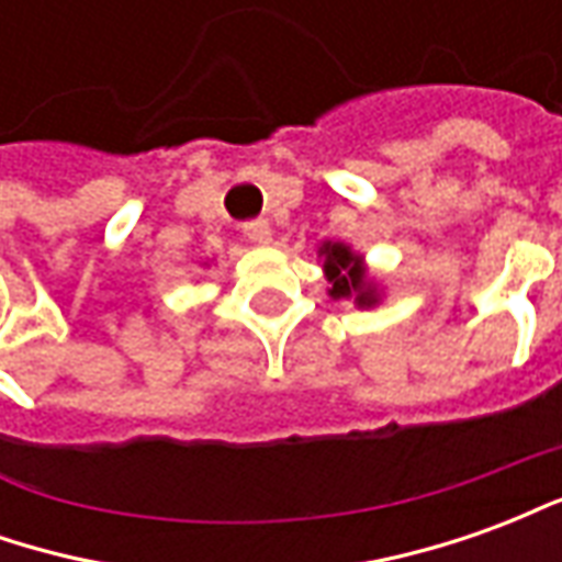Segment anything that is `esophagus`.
Listing matches in <instances>:
<instances>
[{
  "instance_id": "esophagus-1",
  "label": "esophagus",
  "mask_w": 562,
  "mask_h": 562,
  "mask_svg": "<svg viewBox=\"0 0 562 562\" xmlns=\"http://www.w3.org/2000/svg\"><path fill=\"white\" fill-rule=\"evenodd\" d=\"M244 234L252 240V244L258 246H265L270 244V237H273V232H270V225L268 220H252V222H246L244 225Z\"/></svg>"
}]
</instances>
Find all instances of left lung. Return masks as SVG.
<instances>
[{
	"instance_id": "obj_1",
	"label": "left lung",
	"mask_w": 562,
	"mask_h": 562,
	"mask_svg": "<svg viewBox=\"0 0 562 562\" xmlns=\"http://www.w3.org/2000/svg\"><path fill=\"white\" fill-rule=\"evenodd\" d=\"M318 261L328 280L330 301H352L358 310L382 304V289L379 280L370 273L361 252L342 240H322L318 244Z\"/></svg>"
}]
</instances>
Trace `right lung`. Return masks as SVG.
Here are the masks:
<instances>
[{
    "mask_svg": "<svg viewBox=\"0 0 562 562\" xmlns=\"http://www.w3.org/2000/svg\"><path fill=\"white\" fill-rule=\"evenodd\" d=\"M207 265H210V261H204V265H201V268H207Z\"/></svg>",
    "mask_w": 562,
    "mask_h": 562,
    "instance_id": "right-lung-1",
    "label": "right lung"
}]
</instances>
